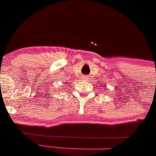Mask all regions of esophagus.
I'll return each instance as SVG.
<instances>
[{"instance_id": "1", "label": "esophagus", "mask_w": 156, "mask_h": 156, "mask_svg": "<svg viewBox=\"0 0 156 156\" xmlns=\"http://www.w3.org/2000/svg\"><path fill=\"white\" fill-rule=\"evenodd\" d=\"M82 80H83V81H87V80H88V77L87 76H85V75H84V76L82 77Z\"/></svg>"}]
</instances>
